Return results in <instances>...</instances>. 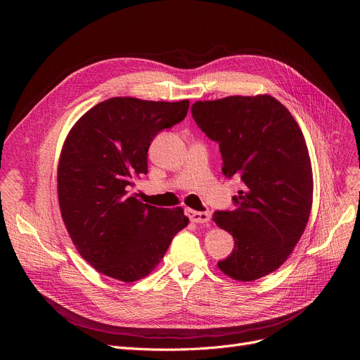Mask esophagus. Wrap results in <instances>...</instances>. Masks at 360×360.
Returning <instances> with one entry per match:
<instances>
[{
  "mask_svg": "<svg viewBox=\"0 0 360 360\" xmlns=\"http://www.w3.org/2000/svg\"><path fill=\"white\" fill-rule=\"evenodd\" d=\"M185 214L193 223H207L210 220V214L205 213V212H195V210H191V209H186Z\"/></svg>",
  "mask_w": 360,
  "mask_h": 360,
  "instance_id": "34e87169",
  "label": "esophagus"
}]
</instances>
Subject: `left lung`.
<instances>
[{"instance_id": "left-lung-1", "label": "left lung", "mask_w": 360, "mask_h": 360, "mask_svg": "<svg viewBox=\"0 0 360 360\" xmlns=\"http://www.w3.org/2000/svg\"><path fill=\"white\" fill-rule=\"evenodd\" d=\"M193 118L219 143L221 172L242 190L232 212H214L235 247L219 269L239 281L277 270L304 233L312 207V167L292 113L269 94L195 102Z\"/></svg>"}]
</instances>
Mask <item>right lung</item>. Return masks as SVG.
I'll use <instances>...</instances> for the list:
<instances>
[{"label": "right lung", "mask_w": 360, "mask_h": 360, "mask_svg": "<svg viewBox=\"0 0 360 360\" xmlns=\"http://www.w3.org/2000/svg\"><path fill=\"white\" fill-rule=\"evenodd\" d=\"M188 108L190 101L110 98L68 132L58 163L61 216L75 248L99 273L125 283L146 277L188 224L181 207L158 209L131 194L147 174L148 146Z\"/></svg>", "instance_id": "add662e5"}]
</instances>
